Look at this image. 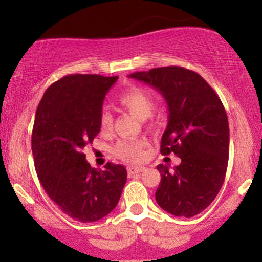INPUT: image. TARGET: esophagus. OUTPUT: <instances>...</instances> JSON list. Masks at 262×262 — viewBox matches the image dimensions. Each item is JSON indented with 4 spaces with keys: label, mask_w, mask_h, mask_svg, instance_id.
I'll return each instance as SVG.
<instances>
[{
    "label": "esophagus",
    "mask_w": 262,
    "mask_h": 262,
    "mask_svg": "<svg viewBox=\"0 0 262 262\" xmlns=\"http://www.w3.org/2000/svg\"><path fill=\"white\" fill-rule=\"evenodd\" d=\"M145 170L144 166H129L128 167V175H134V173H139L143 172Z\"/></svg>",
    "instance_id": "esophagus-1"
}]
</instances>
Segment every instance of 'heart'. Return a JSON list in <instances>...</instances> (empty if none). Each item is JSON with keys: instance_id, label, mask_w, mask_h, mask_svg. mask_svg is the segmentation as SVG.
I'll list each match as a JSON object with an SVG mask.
<instances>
[{"instance_id": "b5f03b06", "label": "heart", "mask_w": 262, "mask_h": 262, "mask_svg": "<svg viewBox=\"0 0 262 262\" xmlns=\"http://www.w3.org/2000/svg\"><path fill=\"white\" fill-rule=\"evenodd\" d=\"M119 103L128 110L137 118H149L154 113L156 100L151 92L143 87H132L119 97ZM113 117L108 110H103L100 114V128L102 132L112 129ZM145 143L143 140H123L119 141L114 148V154L124 161H139L143 158V150Z\"/></svg>"}]
</instances>
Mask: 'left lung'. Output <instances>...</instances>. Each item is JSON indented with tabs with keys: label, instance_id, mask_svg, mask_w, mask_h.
Returning a JSON list of instances; mask_svg holds the SVG:
<instances>
[{
	"label": "left lung",
	"instance_id": "1",
	"mask_svg": "<svg viewBox=\"0 0 262 262\" xmlns=\"http://www.w3.org/2000/svg\"><path fill=\"white\" fill-rule=\"evenodd\" d=\"M129 77L154 87L166 101L169 117L160 151L181 159L172 170L156 166L161 173L156 202L176 217L197 215L217 197L227 172L229 124L223 103L202 76L180 66Z\"/></svg>",
	"mask_w": 262,
	"mask_h": 262
}]
</instances>
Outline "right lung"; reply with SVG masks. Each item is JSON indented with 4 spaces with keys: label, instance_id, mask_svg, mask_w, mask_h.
<instances>
[{
    "label": "right lung",
    "instance_id": "obj_1",
    "mask_svg": "<svg viewBox=\"0 0 262 262\" xmlns=\"http://www.w3.org/2000/svg\"><path fill=\"white\" fill-rule=\"evenodd\" d=\"M118 76L69 75L44 93L35 113L32 151L41 186L65 214L81 223L110 214L121 198L127 170L108 162L93 169L82 150L100 133V114Z\"/></svg>",
    "mask_w": 262,
    "mask_h": 262
}]
</instances>
